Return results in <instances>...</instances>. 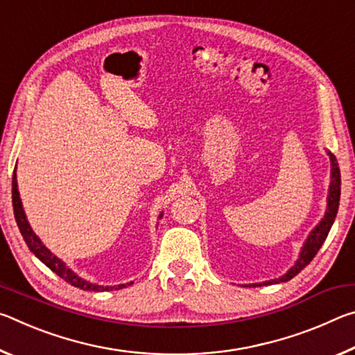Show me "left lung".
Listing matches in <instances>:
<instances>
[{"label":"left lung","instance_id":"8db88e82","mask_svg":"<svg viewBox=\"0 0 355 355\" xmlns=\"http://www.w3.org/2000/svg\"><path fill=\"white\" fill-rule=\"evenodd\" d=\"M327 155L330 159V184H329V194H327V208H326V213L322 216V219L320 220V224H318L313 230L309 233L307 239H305L302 248H300L297 260L294 261L293 266L288 269L284 275H280L279 279L260 282V284H249L245 286L252 288V286H261V285H272V284H280V282L291 280L294 275H297L311 260H313L322 243L326 241L330 228L334 225L336 213H338L340 194H341V175H340L338 163H336L335 155L330 153L329 150H327Z\"/></svg>","mask_w":355,"mask_h":355}]
</instances>
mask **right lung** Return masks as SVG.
<instances>
[{
    "label": "right lung",
    "instance_id": "obj_1",
    "mask_svg": "<svg viewBox=\"0 0 355 355\" xmlns=\"http://www.w3.org/2000/svg\"><path fill=\"white\" fill-rule=\"evenodd\" d=\"M15 171H17V166H15ZM15 171H14V175H12V205H14V216H15L17 225H19L21 236H23V239H25V243L29 248V250H31L33 254L37 257L46 268H50L53 272H56L59 277L64 279L71 286H76V288H80V290H86V291L122 290V288L133 284V282H127V284L106 285V286L98 285V284H92V282H89L86 279H83L81 275H78L75 271H71V269L61 260V258L53 254V252L48 249L44 243L40 241V238L35 235L31 225H29V222L26 219V214H25V209H23V205H21ZM161 218H163V213L158 216V219H161Z\"/></svg>",
    "mask_w": 355,
    "mask_h": 355
}]
</instances>
